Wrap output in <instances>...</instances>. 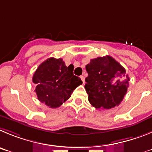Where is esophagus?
<instances>
[{
  "label": "esophagus",
  "instance_id": "esophagus-1",
  "mask_svg": "<svg viewBox=\"0 0 152 152\" xmlns=\"http://www.w3.org/2000/svg\"><path fill=\"white\" fill-rule=\"evenodd\" d=\"M80 79H81V80L83 81V84H84V83H85V77H84V76H80Z\"/></svg>",
  "mask_w": 152,
  "mask_h": 152
}]
</instances>
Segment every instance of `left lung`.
I'll list each match as a JSON object with an SVG mask.
<instances>
[{
  "label": "left lung",
  "instance_id": "left-lung-1",
  "mask_svg": "<svg viewBox=\"0 0 152 152\" xmlns=\"http://www.w3.org/2000/svg\"><path fill=\"white\" fill-rule=\"evenodd\" d=\"M86 69L88 76L85 88L90 104L102 110L118 106L129 87L126 69L110 56L91 59Z\"/></svg>",
  "mask_w": 152,
  "mask_h": 152
}]
</instances>
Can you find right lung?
<instances>
[{
  "label": "right lung",
  "instance_id": "obj_1",
  "mask_svg": "<svg viewBox=\"0 0 152 152\" xmlns=\"http://www.w3.org/2000/svg\"><path fill=\"white\" fill-rule=\"evenodd\" d=\"M73 65L66 66L61 58L50 57L41 64L32 77L38 99L50 108L61 106L83 83L73 75Z\"/></svg>",
  "mask_w": 152,
  "mask_h": 152
}]
</instances>
